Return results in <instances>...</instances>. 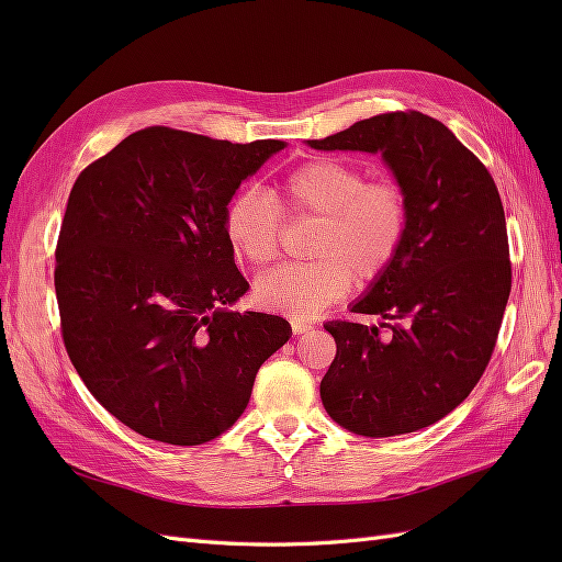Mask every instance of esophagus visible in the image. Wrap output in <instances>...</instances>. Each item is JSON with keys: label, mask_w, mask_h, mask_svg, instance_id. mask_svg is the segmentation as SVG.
<instances>
[{"label": "esophagus", "mask_w": 562, "mask_h": 562, "mask_svg": "<svg viewBox=\"0 0 562 562\" xmlns=\"http://www.w3.org/2000/svg\"><path fill=\"white\" fill-rule=\"evenodd\" d=\"M291 328H293V333H295V335H302V333L312 330V323L302 321V318H293V321H291Z\"/></svg>", "instance_id": "obj_1"}]
</instances>
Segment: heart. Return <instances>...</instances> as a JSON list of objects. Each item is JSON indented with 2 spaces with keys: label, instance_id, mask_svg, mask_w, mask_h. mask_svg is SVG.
Here are the masks:
<instances>
[{
  "label": "heart",
  "instance_id": "obj_1",
  "mask_svg": "<svg viewBox=\"0 0 562 562\" xmlns=\"http://www.w3.org/2000/svg\"><path fill=\"white\" fill-rule=\"evenodd\" d=\"M285 209L318 217L310 255L316 260L281 265L255 281V300L267 310L312 318L359 285L378 281L403 248L411 211L403 187L389 178L368 180L363 168L339 159H312L281 180ZM232 250L250 265L279 255L283 215L277 199L248 184L236 192L223 215Z\"/></svg>",
  "mask_w": 562,
  "mask_h": 562
}]
</instances>
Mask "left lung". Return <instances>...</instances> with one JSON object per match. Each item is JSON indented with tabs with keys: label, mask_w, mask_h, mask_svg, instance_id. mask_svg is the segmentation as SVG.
<instances>
[{
	"label": "left lung",
	"mask_w": 562,
	"mask_h": 562,
	"mask_svg": "<svg viewBox=\"0 0 562 562\" xmlns=\"http://www.w3.org/2000/svg\"><path fill=\"white\" fill-rule=\"evenodd\" d=\"M307 143L382 151L411 211L398 258L351 307L382 321L323 326L337 345L321 380L323 407L339 427L368 438L429 427L471 394L497 345L512 293L497 184L448 126L415 110Z\"/></svg>",
	"instance_id": "8db88e82"
}]
</instances>
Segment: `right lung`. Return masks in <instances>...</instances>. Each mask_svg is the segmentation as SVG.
Masks as SVG:
<instances>
[{
	"label": "right lung",
	"instance_id": "add662e5",
	"mask_svg": "<svg viewBox=\"0 0 562 562\" xmlns=\"http://www.w3.org/2000/svg\"><path fill=\"white\" fill-rule=\"evenodd\" d=\"M283 147L149 126L79 173L56 246L63 342L135 434L201 446L227 431L291 337L281 316L229 312L248 281L223 227L239 184Z\"/></svg>",
	"mask_w": 562,
	"mask_h": 562
}]
</instances>
